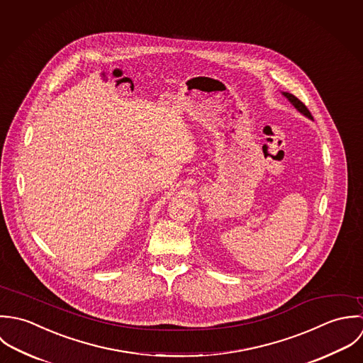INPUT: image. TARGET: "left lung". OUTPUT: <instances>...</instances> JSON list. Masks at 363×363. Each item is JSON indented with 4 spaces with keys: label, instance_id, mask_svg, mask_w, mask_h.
<instances>
[{
    "label": "left lung",
    "instance_id": "8db88e82",
    "mask_svg": "<svg viewBox=\"0 0 363 363\" xmlns=\"http://www.w3.org/2000/svg\"><path fill=\"white\" fill-rule=\"evenodd\" d=\"M282 95H284V96L289 101L290 104L296 108V111H298L301 115H304L306 118H308V119L313 121V116H311L310 111L306 108V105H304L301 101H298L293 94H289V92H282Z\"/></svg>",
    "mask_w": 363,
    "mask_h": 363
}]
</instances>
